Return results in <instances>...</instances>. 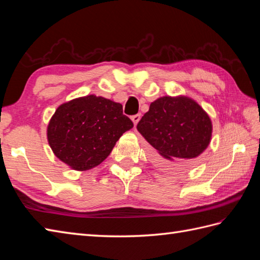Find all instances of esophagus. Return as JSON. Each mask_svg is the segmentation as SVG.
<instances>
[{"label": "esophagus", "mask_w": 260, "mask_h": 260, "mask_svg": "<svg viewBox=\"0 0 260 260\" xmlns=\"http://www.w3.org/2000/svg\"><path fill=\"white\" fill-rule=\"evenodd\" d=\"M131 118H132V120H133L134 125L136 126V125H137V123H139L140 119H141V114H136V115H133V116H132Z\"/></svg>", "instance_id": "1"}]
</instances>
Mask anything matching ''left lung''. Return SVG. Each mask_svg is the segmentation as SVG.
<instances>
[{
    "label": "left lung",
    "instance_id": "obj_1",
    "mask_svg": "<svg viewBox=\"0 0 260 260\" xmlns=\"http://www.w3.org/2000/svg\"><path fill=\"white\" fill-rule=\"evenodd\" d=\"M137 131L153 147L154 161L171 169H189L208 147L212 123L193 99L165 96L150 105Z\"/></svg>",
    "mask_w": 260,
    "mask_h": 260
}]
</instances>
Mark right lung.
<instances>
[{
	"label": "right lung",
	"instance_id": "1",
	"mask_svg": "<svg viewBox=\"0 0 260 260\" xmlns=\"http://www.w3.org/2000/svg\"><path fill=\"white\" fill-rule=\"evenodd\" d=\"M133 126L119 103L88 95L60 105L49 121L47 136L60 161L73 170L87 171L106 159Z\"/></svg>",
	"mask_w": 260,
	"mask_h": 260
}]
</instances>
